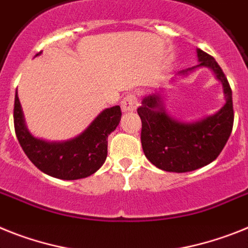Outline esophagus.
<instances>
[{
	"label": "esophagus",
	"mask_w": 248,
	"mask_h": 248,
	"mask_svg": "<svg viewBox=\"0 0 248 248\" xmlns=\"http://www.w3.org/2000/svg\"><path fill=\"white\" fill-rule=\"evenodd\" d=\"M139 105L138 96L134 93H130L122 100V109L123 111H134Z\"/></svg>",
	"instance_id": "obj_1"
}]
</instances>
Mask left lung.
Returning <instances> with one entry per match:
<instances>
[{"label":"left lung","instance_id":"left-lung-1","mask_svg":"<svg viewBox=\"0 0 248 248\" xmlns=\"http://www.w3.org/2000/svg\"><path fill=\"white\" fill-rule=\"evenodd\" d=\"M197 54L200 60L197 66L211 67L223 85L226 104L218 113L192 124L177 122L163 109L158 95L145 96L138 108L143 152L152 164L167 172H190L213 162L225 148L233 126L232 90L225 73L213 56L201 48Z\"/></svg>","mask_w":248,"mask_h":248}]
</instances>
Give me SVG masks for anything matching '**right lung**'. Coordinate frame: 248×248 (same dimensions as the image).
Returning <instances> with one entry per match:
<instances>
[{
  "label": "right lung",
  "instance_id": "1",
  "mask_svg": "<svg viewBox=\"0 0 248 248\" xmlns=\"http://www.w3.org/2000/svg\"><path fill=\"white\" fill-rule=\"evenodd\" d=\"M120 118L122 109L115 105L101 111L79 137L63 143H47L27 132L17 93L15 95L14 125L21 148L41 172L59 179L74 181L94 174L107 159L108 137Z\"/></svg>",
  "mask_w": 248,
  "mask_h": 248
}]
</instances>
